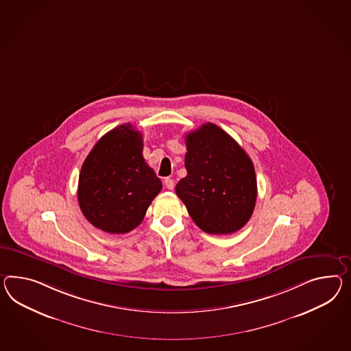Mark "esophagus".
<instances>
[{"label": "esophagus", "instance_id": "esophagus-1", "mask_svg": "<svg viewBox=\"0 0 351 351\" xmlns=\"http://www.w3.org/2000/svg\"><path fill=\"white\" fill-rule=\"evenodd\" d=\"M164 183H165V187L168 189H174V186H176V183H174V180H173V178H165Z\"/></svg>", "mask_w": 351, "mask_h": 351}]
</instances>
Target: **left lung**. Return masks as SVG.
Here are the masks:
<instances>
[{
  "label": "left lung",
  "mask_w": 351,
  "mask_h": 351,
  "mask_svg": "<svg viewBox=\"0 0 351 351\" xmlns=\"http://www.w3.org/2000/svg\"><path fill=\"white\" fill-rule=\"evenodd\" d=\"M186 146L187 176L177 183V196L205 233L238 232L251 219L257 198L251 158L210 122L187 134Z\"/></svg>",
  "instance_id": "1"
}]
</instances>
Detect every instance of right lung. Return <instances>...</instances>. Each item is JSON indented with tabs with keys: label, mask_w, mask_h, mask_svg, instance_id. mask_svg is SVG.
Here are the masks:
<instances>
[{
	"label": "right lung",
	"mask_w": 351,
	"mask_h": 351,
	"mask_svg": "<svg viewBox=\"0 0 351 351\" xmlns=\"http://www.w3.org/2000/svg\"><path fill=\"white\" fill-rule=\"evenodd\" d=\"M143 135L131 123L100 138L81 167L77 199L90 224L125 234L143 223L162 180L143 156Z\"/></svg>",
	"instance_id": "right-lung-1"
}]
</instances>
